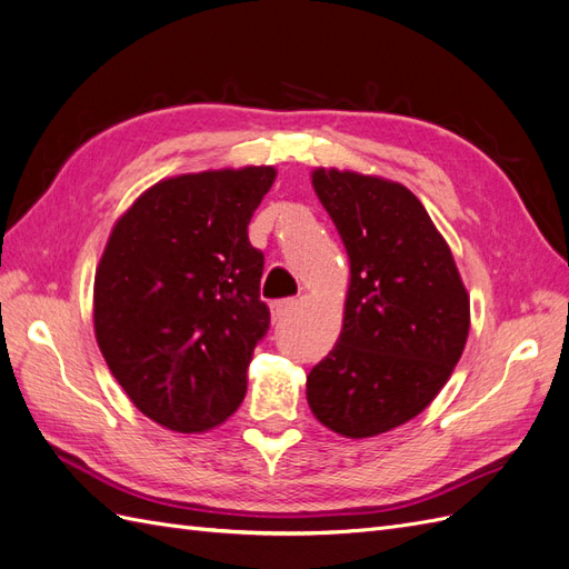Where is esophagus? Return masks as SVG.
<instances>
[{"instance_id": "obj_1", "label": "esophagus", "mask_w": 569, "mask_h": 569, "mask_svg": "<svg viewBox=\"0 0 569 569\" xmlns=\"http://www.w3.org/2000/svg\"><path fill=\"white\" fill-rule=\"evenodd\" d=\"M295 308H297V301H295V299L274 301V303L270 306V311H272V322H282L291 311H295Z\"/></svg>"}]
</instances>
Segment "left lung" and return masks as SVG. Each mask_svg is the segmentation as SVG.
<instances>
[{
  "label": "left lung",
  "instance_id": "obj_1",
  "mask_svg": "<svg viewBox=\"0 0 569 569\" xmlns=\"http://www.w3.org/2000/svg\"><path fill=\"white\" fill-rule=\"evenodd\" d=\"M351 263L343 327L308 372L306 399L332 432H389L432 403L470 330V297L449 244L399 182L351 170L313 173Z\"/></svg>",
  "mask_w": 569,
  "mask_h": 569
}]
</instances>
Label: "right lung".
I'll list each match as a JSON object with an SVG mask.
<instances>
[{"instance_id": "right-lung-1", "label": "right lung", "mask_w": 569, "mask_h": 569, "mask_svg": "<svg viewBox=\"0 0 569 569\" xmlns=\"http://www.w3.org/2000/svg\"><path fill=\"white\" fill-rule=\"evenodd\" d=\"M274 168L170 178L116 222L94 278V332L107 366L147 418L173 432L228 420L268 335L263 251L249 220Z\"/></svg>"}]
</instances>
